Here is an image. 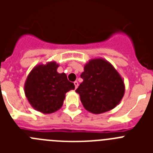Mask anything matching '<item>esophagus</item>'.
Instances as JSON below:
<instances>
[{"instance_id":"obj_1","label":"esophagus","mask_w":153,"mask_h":153,"mask_svg":"<svg viewBox=\"0 0 153 153\" xmlns=\"http://www.w3.org/2000/svg\"><path fill=\"white\" fill-rule=\"evenodd\" d=\"M74 85H75V88H77L78 86H79V83H78L77 81H75V82H74Z\"/></svg>"}]
</instances>
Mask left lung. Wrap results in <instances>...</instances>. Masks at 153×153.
<instances>
[{
  "instance_id": "1",
  "label": "left lung",
  "mask_w": 153,
  "mask_h": 153,
  "mask_svg": "<svg viewBox=\"0 0 153 153\" xmlns=\"http://www.w3.org/2000/svg\"><path fill=\"white\" fill-rule=\"evenodd\" d=\"M83 81L76 92L83 107L94 114L114 109L125 93L124 80L113 65L103 58L91 59L81 74Z\"/></svg>"
}]
</instances>
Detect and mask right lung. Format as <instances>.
<instances>
[{
	"mask_svg": "<svg viewBox=\"0 0 153 153\" xmlns=\"http://www.w3.org/2000/svg\"><path fill=\"white\" fill-rule=\"evenodd\" d=\"M55 61L36 65L27 77L24 93L31 106L36 111L50 114L62 107L66 93L75 89L66 74L57 72Z\"/></svg>",
	"mask_w": 153,
	"mask_h": 153,
	"instance_id": "right-lung-1",
	"label": "right lung"
}]
</instances>
